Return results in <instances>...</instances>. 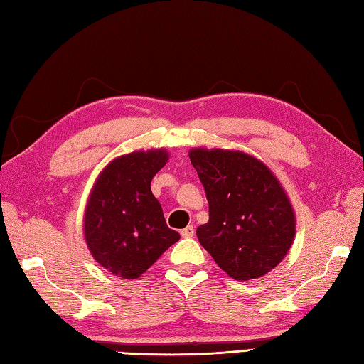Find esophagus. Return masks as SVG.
Segmentation results:
<instances>
[{
  "label": "esophagus",
  "instance_id": "34e87169",
  "mask_svg": "<svg viewBox=\"0 0 364 364\" xmlns=\"http://www.w3.org/2000/svg\"><path fill=\"white\" fill-rule=\"evenodd\" d=\"M181 235H182V237H193V235H195L193 225H188L187 228H183V230L181 231Z\"/></svg>",
  "mask_w": 364,
  "mask_h": 364
}]
</instances>
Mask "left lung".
Here are the masks:
<instances>
[{
    "mask_svg": "<svg viewBox=\"0 0 364 364\" xmlns=\"http://www.w3.org/2000/svg\"><path fill=\"white\" fill-rule=\"evenodd\" d=\"M190 161L209 203V222L196 230L200 244L236 280L274 269L294 237V214L279 181L242 152L195 149Z\"/></svg>",
    "mask_w": 364,
    "mask_h": 364,
    "instance_id": "left-lung-1",
    "label": "left lung"
}]
</instances>
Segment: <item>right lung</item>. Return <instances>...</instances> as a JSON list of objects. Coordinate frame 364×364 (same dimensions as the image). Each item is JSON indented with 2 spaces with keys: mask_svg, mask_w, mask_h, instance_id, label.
<instances>
[{
  "mask_svg": "<svg viewBox=\"0 0 364 364\" xmlns=\"http://www.w3.org/2000/svg\"><path fill=\"white\" fill-rule=\"evenodd\" d=\"M164 150L133 152L102 171L85 210V239L93 258L123 279H136L181 239L150 190L166 164Z\"/></svg>",
  "mask_w": 364,
  "mask_h": 364,
  "instance_id": "1",
  "label": "right lung"
}]
</instances>
